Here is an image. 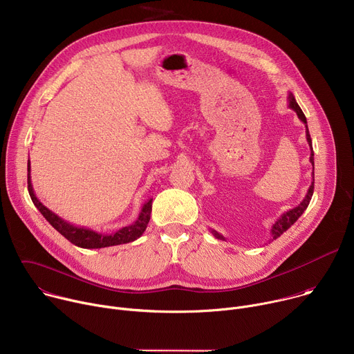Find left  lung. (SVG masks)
<instances>
[{
	"instance_id": "left-lung-1",
	"label": "left lung",
	"mask_w": 354,
	"mask_h": 354,
	"mask_svg": "<svg viewBox=\"0 0 354 354\" xmlns=\"http://www.w3.org/2000/svg\"><path fill=\"white\" fill-rule=\"evenodd\" d=\"M288 106L297 113V116H298V119L306 124V133H307V141H308V145H310V148H311V156H310V162L313 164V183H311V186H310V189H308V192H307V194H306V197L302 198V201L301 203L297 206V207H294V209H291V210H288V212H286V213H283L281 216H280V218L273 224V227H272V231H270V234H272V241L273 239H277L283 232H286L299 217H301V214L306 212V209L308 207V205H310V201H311V197H313V193H314V151H313V140H311V136H310V131H308V126H307V118H306V115L302 113V111H301V108L298 106V104H297V100H295V97H294V95L290 92L288 93ZM212 234L216 236V238H218V239H225L221 234H218L217 231H214V230H212Z\"/></svg>"
}]
</instances>
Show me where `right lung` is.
<instances>
[{
	"label": "right lung",
	"instance_id": "right-lung-1",
	"mask_svg": "<svg viewBox=\"0 0 354 354\" xmlns=\"http://www.w3.org/2000/svg\"><path fill=\"white\" fill-rule=\"evenodd\" d=\"M28 190H29L33 205L39 209V212L43 214V217L55 227V230H57L71 243H74L80 248H85V249L106 248V246L122 245V243H129V242L136 241L145 231L149 217H151V209H153V198H149L144 203V206L138 214V218L133 224L123 227L113 234H100V232H96V231L85 228V227H77L74 224H70L68 221L63 220L52 210H48L41 203L33 192V186L30 182V162L29 161H28Z\"/></svg>",
	"mask_w": 354,
	"mask_h": 354
}]
</instances>
